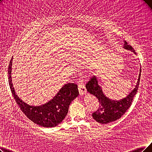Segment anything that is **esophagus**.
<instances>
[{"label": "esophagus", "mask_w": 152, "mask_h": 152, "mask_svg": "<svg viewBox=\"0 0 152 152\" xmlns=\"http://www.w3.org/2000/svg\"><path fill=\"white\" fill-rule=\"evenodd\" d=\"M78 90H79L80 94L81 95H83L87 93V89L86 88V86H85L84 83H80L79 84H78Z\"/></svg>", "instance_id": "esophagus-1"}]
</instances>
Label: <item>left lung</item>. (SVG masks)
I'll return each instance as SVG.
<instances>
[{"label": "left lung", "mask_w": 152, "mask_h": 152, "mask_svg": "<svg viewBox=\"0 0 152 152\" xmlns=\"http://www.w3.org/2000/svg\"><path fill=\"white\" fill-rule=\"evenodd\" d=\"M124 48L132 50L136 53L134 48L124 40ZM141 76V69L140 70L139 78L135 88L128 95L126 98L121 100H112L105 96L99 85L96 77L92 76L87 82L86 87L88 92L95 96L99 100V107L92 113V117L97 122L106 124L119 119L130 108L133 98L137 93Z\"/></svg>", "instance_id": "left-lung-1"}]
</instances>
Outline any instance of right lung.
<instances>
[{
	"label": "right lung",
	"instance_id": "obj_1",
	"mask_svg": "<svg viewBox=\"0 0 152 152\" xmlns=\"http://www.w3.org/2000/svg\"><path fill=\"white\" fill-rule=\"evenodd\" d=\"M12 58L13 57H12L8 67L9 83L11 92L18 106L34 123L46 128L56 126L65 118L67 115L70 103L79 94L77 85L74 83L65 84L52 100L43 105L39 107L28 105L15 94L11 77Z\"/></svg>",
	"mask_w": 152,
	"mask_h": 152
}]
</instances>
